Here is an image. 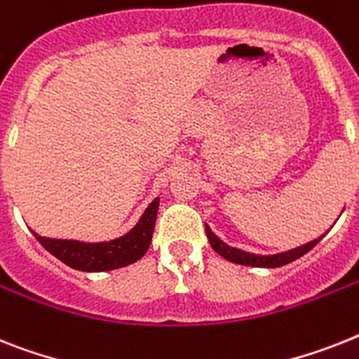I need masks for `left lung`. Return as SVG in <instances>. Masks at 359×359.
Returning <instances> with one entry per match:
<instances>
[{
    "mask_svg": "<svg viewBox=\"0 0 359 359\" xmlns=\"http://www.w3.org/2000/svg\"><path fill=\"white\" fill-rule=\"evenodd\" d=\"M205 233L212 250L220 255V257L229 260V262H235V264H242V266H251V268H280V266L290 264V262H293V260L301 259L303 255H306L308 251L312 250L313 245L318 244L323 236L327 235L328 231L325 233V235L313 238L312 242H306V244L299 245V248H293V250L283 251V253H275V255L248 253V251L238 250V248H231V245H227L224 240L218 238L207 224H205Z\"/></svg>",
    "mask_w": 359,
    "mask_h": 359,
    "instance_id": "8db88e82",
    "label": "left lung"
}]
</instances>
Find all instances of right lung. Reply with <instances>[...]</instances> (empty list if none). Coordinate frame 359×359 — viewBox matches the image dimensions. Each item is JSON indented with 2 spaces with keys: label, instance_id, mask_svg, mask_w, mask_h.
I'll use <instances>...</instances> for the list:
<instances>
[{
  "label": "right lung",
  "instance_id": "obj_1",
  "mask_svg": "<svg viewBox=\"0 0 359 359\" xmlns=\"http://www.w3.org/2000/svg\"><path fill=\"white\" fill-rule=\"evenodd\" d=\"M159 198L144 209L143 216L126 235L108 242H82V240L47 238L32 231L43 248L56 259L80 271H109L137 262L152 242L154 226L158 218Z\"/></svg>",
  "mask_w": 359,
  "mask_h": 359
}]
</instances>
